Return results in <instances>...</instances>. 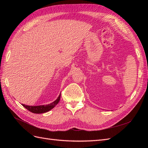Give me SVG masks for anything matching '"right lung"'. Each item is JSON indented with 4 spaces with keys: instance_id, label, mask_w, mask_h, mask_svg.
I'll return each mask as SVG.
<instances>
[{
    "instance_id": "obj_1",
    "label": "right lung",
    "mask_w": 148,
    "mask_h": 148,
    "mask_svg": "<svg viewBox=\"0 0 148 148\" xmlns=\"http://www.w3.org/2000/svg\"><path fill=\"white\" fill-rule=\"evenodd\" d=\"M60 96L61 94L58 97L57 99L53 101V102L51 103V104H47V105H42V106H27L25 104H21L25 108H26L29 111L31 112L34 113V114H42L47 112L51 110L52 109H53L58 103H59L60 99Z\"/></svg>"
}]
</instances>
